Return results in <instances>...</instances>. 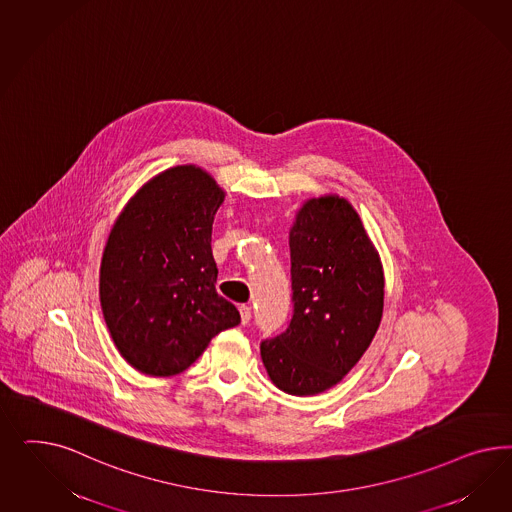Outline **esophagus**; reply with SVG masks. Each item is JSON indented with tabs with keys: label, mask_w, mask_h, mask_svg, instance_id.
<instances>
[{
	"label": "esophagus",
	"mask_w": 512,
	"mask_h": 512,
	"mask_svg": "<svg viewBox=\"0 0 512 512\" xmlns=\"http://www.w3.org/2000/svg\"><path fill=\"white\" fill-rule=\"evenodd\" d=\"M240 317H242V325H248L251 321V308L249 306H240Z\"/></svg>",
	"instance_id": "1"
}]
</instances>
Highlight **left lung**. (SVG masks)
Masks as SVG:
<instances>
[{"label":"left lung","instance_id":"8db88e82","mask_svg":"<svg viewBox=\"0 0 512 512\" xmlns=\"http://www.w3.org/2000/svg\"><path fill=\"white\" fill-rule=\"evenodd\" d=\"M289 246L293 317L261 341V357L276 387L310 396L340 383L370 347L385 279L360 217L340 197L306 202Z\"/></svg>","mask_w":512,"mask_h":512}]
</instances>
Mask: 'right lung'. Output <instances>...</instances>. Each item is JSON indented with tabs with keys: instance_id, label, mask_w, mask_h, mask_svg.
Masks as SVG:
<instances>
[{
	"instance_id": "obj_1",
	"label": "right lung",
	"mask_w": 512,
	"mask_h": 512,
	"mask_svg": "<svg viewBox=\"0 0 512 512\" xmlns=\"http://www.w3.org/2000/svg\"><path fill=\"white\" fill-rule=\"evenodd\" d=\"M223 191L184 165L159 174L125 206L101 261L99 295L122 357L139 372L187 370L240 313L217 295L212 223Z\"/></svg>"
}]
</instances>
